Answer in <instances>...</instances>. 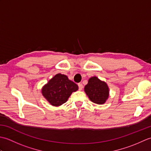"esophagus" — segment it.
Instances as JSON below:
<instances>
[{
  "mask_svg": "<svg viewBox=\"0 0 151 151\" xmlns=\"http://www.w3.org/2000/svg\"><path fill=\"white\" fill-rule=\"evenodd\" d=\"M78 86L79 90H80V91L82 90V88H83V85H82V84H81V83H79V84H78Z\"/></svg>",
  "mask_w": 151,
  "mask_h": 151,
  "instance_id": "1",
  "label": "esophagus"
}]
</instances>
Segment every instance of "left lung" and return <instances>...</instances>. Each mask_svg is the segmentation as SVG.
<instances>
[{
  "label": "left lung",
  "instance_id": "obj_1",
  "mask_svg": "<svg viewBox=\"0 0 151 151\" xmlns=\"http://www.w3.org/2000/svg\"><path fill=\"white\" fill-rule=\"evenodd\" d=\"M84 91L90 101L95 104L105 103L109 97V88L106 83L101 81L96 76L89 79Z\"/></svg>",
  "mask_w": 151,
  "mask_h": 151
}]
</instances>
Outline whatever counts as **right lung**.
<instances>
[{
  "label": "right lung",
  "instance_id": "obj_1",
  "mask_svg": "<svg viewBox=\"0 0 151 151\" xmlns=\"http://www.w3.org/2000/svg\"><path fill=\"white\" fill-rule=\"evenodd\" d=\"M78 89L77 84L70 81L66 75L59 73L43 86L41 92L51 105L59 106L66 102L72 93Z\"/></svg>",
  "mask_w": 151,
  "mask_h": 151
}]
</instances>
